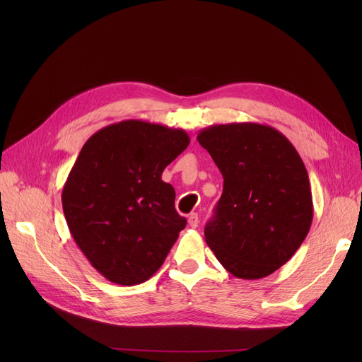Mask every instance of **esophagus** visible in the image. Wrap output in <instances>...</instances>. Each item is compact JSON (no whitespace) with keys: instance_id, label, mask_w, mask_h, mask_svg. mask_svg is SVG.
<instances>
[{"instance_id":"34e87169","label":"esophagus","mask_w":362,"mask_h":362,"mask_svg":"<svg viewBox=\"0 0 362 362\" xmlns=\"http://www.w3.org/2000/svg\"><path fill=\"white\" fill-rule=\"evenodd\" d=\"M189 225L192 226V228H198V223H199V217H198V214L196 213H192L190 216H189Z\"/></svg>"}]
</instances>
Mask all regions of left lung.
I'll return each instance as SVG.
<instances>
[{"instance_id":"left-lung-1","label":"left lung","mask_w":362,"mask_h":362,"mask_svg":"<svg viewBox=\"0 0 362 362\" xmlns=\"http://www.w3.org/2000/svg\"><path fill=\"white\" fill-rule=\"evenodd\" d=\"M198 141L223 177L205 242L240 279L269 276L294 255L313 222L308 172L291 141L269 125L222 124Z\"/></svg>"}]
</instances>
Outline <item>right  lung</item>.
<instances>
[{"instance_id": "add662e5", "label": "right lung", "mask_w": 362, "mask_h": 362, "mask_svg": "<svg viewBox=\"0 0 362 362\" xmlns=\"http://www.w3.org/2000/svg\"><path fill=\"white\" fill-rule=\"evenodd\" d=\"M189 144L181 128L129 119L96 131L81 148L63 185V213L105 279L137 286L166 259L187 221L161 173Z\"/></svg>"}]
</instances>
